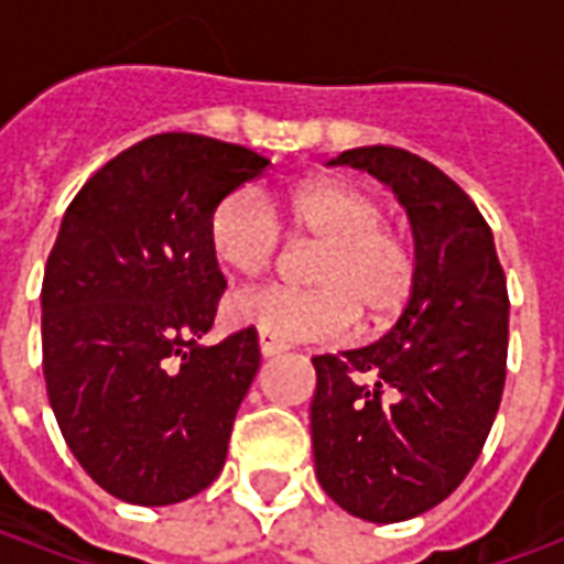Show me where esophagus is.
<instances>
[{"mask_svg":"<svg viewBox=\"0 0 564 564\" xmlns=\"http://www.w3.org/2000/svg\"><path fill=\"white\" fill-rule=\"evenodd\" d=\"M283 350H286V344L278 341V338H271V335H265V332H259V354L265 356V359H269V356L283 354Z\"/></svg>","mask_w":564,"mask_h":564,"instance_id":"esophagus-1","label":"esophagus"}]
</instances>
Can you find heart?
I'll use <instances>...</instances> for the list:
<instances>
[{"instance_id":"heart-1","label":"heart","mask_w":564,"mask_h":564,"mask_svg":"<svg viewBox=\"0 0 564 564\" xmlns=\"http://www.w3.org/2000/svg\"><path fill=\"white\" fill-rule=\"evenodd\" d=\"M281 226L319 241L307 271L317 286H245L226 302L229 323L278 341H341L359 314L383 326L408 305L416 286L414 247L383 223V205L366 186L314 177L274 202L257 186H238L210 214V250L223 269L257 274L281 253Z\"/></svg>"}]
</instances>
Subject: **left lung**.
<instances>
[{"instance_id": "8db88e82", "label": "left lung", "mask_w": 564, "mask_h": 564, "mask_svg": "<svg viewBox=\"0 0 564 564\" xmlns=\"http://www.w3.org/2000/svg\"><path fill=\"white\" fill-rule=\"evenodd\" d=\"M392 186L414 229L416 286L380 341L314 356L317 480L347 513L402 522L441 505L480 456L508 366V281L468 193L411 150L329 160Z\"/></svg>"}]
</instances>
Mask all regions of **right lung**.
Instances as JSON below:
<instances>
[{"label":"right lung","mask_w":564,"mask_h":564,"mask_svg":"<svg viewBox=\"0 0 564 564\" xmlns=\"http://www.w3.org/2000/svg\"><path fill=\"white\" fill-rule=\"evenodd\" d=\"M265 172L241 144L162 132L105 162L63 217L42 283L44 383L68 449L120 501L174 505L223 471L259 341L202 344L226 290L208 223Z\"/></svg>","instance_id":"obj_1"}]
</instances>
